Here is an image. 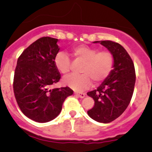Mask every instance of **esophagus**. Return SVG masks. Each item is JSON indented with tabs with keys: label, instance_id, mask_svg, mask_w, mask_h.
I'll return each instance as SVG.
<instances>
[{
	"label": "esophagus",
	"instance_id": "1",
	"mask_svg": "<svg viewBox=\"0 0 152 152\" xmlns=\"http://www.w3.org/2000/svg\"><path fill=\"white\" fill-rule=\"evenodd\" d=\"M75 94L76 95V96H79V98H84L85 96V93H78V92H75Z\"/></svg>",
	"mask_w": 152,
	"mask_h": 152
}]
</instances>
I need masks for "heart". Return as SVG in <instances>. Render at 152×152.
<instances>
[{"mask_svg": "<svg viewBox=\"0 0 152 152\" xmlns=\"http://www.w3.org/2000/svg\"><path fill=\"white\" fill-rule=\"evenodd\" d=\"M76 60L82 61L80 74H70L63 79V83L74 90H85L91 84L104 81L111 73L114 65V56L107 50H99L97 48L80 45L71 50ZM56 69L62 74H67L71 67V61L65 52L59 51L54 58Z\"/></svg>", "mask_w": 152, "mask_h": 152, "instance_id": "b5f03b06", "label": "heart"}]
</instances>
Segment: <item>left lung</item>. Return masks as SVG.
I'll return each instance as SVG.
<instances>
[{
  "label": "left lung",
  "instance_id": "obj_1",
  "mask_svg": "<svg viewBox=\"0 0 152 152\" xmlns=\"http://www.w3.org/2000/svg\"><path fill=\"white\" fill-rule=\"evenodd\" d=\"M94 42H100L113 53L114 65L103 83L87 93L95 101L87 114L96 121L107 124L118 118L129 104L135 84V70L132 58L119 43L111 40Z\"/></svg>",
  "mask_w": 152,
  "mask_h": 152
}]
</instances>
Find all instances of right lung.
<instances>
[{"label":"right lung","mask_w":152,"mask_h":152,"mask_svg":"<svg viewBox=\"0 0 152 152\" xmlns=\"http://www.w3.org/2000/svg\"><path fill=\"white\" fill-rule=\"evenodd\" d=\"M58 39L43 37L23 51L14 76L13 90L17 103L26 117L39 123L54 119L64 101L73 91L68 87L49 89L61 78L54 64L59 52Z\"/></svg>","instance_id":"1"}]
</instances>
